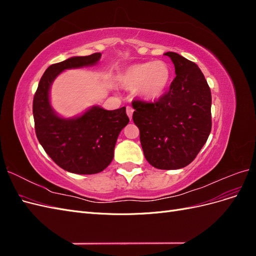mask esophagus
Listing matches in <instances>:
<instances>
[{
  "label": "esophagus",
  "mask_w": 256,
  "mask_h": 256,
  "mask_svg": "<svg viewBox=\"0 0 256 256\" xmlns=\"http://www.w3.org/2000/svg\"><path fill=\"white\" fill-rule=\"evenodd\" d=\"M126 112H127V115H128V118L131 120V118H132V114H134V109H132V108H131V106H127L126 108Z\"/></svg>",
  "instance_id": "obj_1"
}]
</instances>
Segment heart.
Here are the masks:
<instances>
[{
    "label": "heart",
    "mask_w": 256,
    "mask_h": 256,
    "mask_svg": "<svg viewBox=\"0 0 256 256\" xmlns=\"http://www.w3.org/2000/svg\"><path fill=\"white\" fill-rule=\"evenodd\" d=\"M170 80L171 68L164 60L146 62L128 66L120 76V82L127 88L136 90L145 100H156L164 94Z\"/></svg>",
    "instance_id": "heart-1"
}]
</instances>
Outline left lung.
Segmentation results:
<instances>
[{
    "mask_svg": "<svg viewBox=\"0 0 256 256\" xmlns=\"http://www.w3.org/2000/svg\"><path fill=\"white\" fill-rule=\"evenodd\" d=\"M176 76L154 102L134 100L132 120L140 130L144 156L154 168L177 170L196 159L212 130V92L193 62L166 52Z\"/></svg>",
    "mask_w": 256,
    "mask_h": 256,
    "instance_id": "8db88e82",
    "label": "left lung"
}]
</instances>
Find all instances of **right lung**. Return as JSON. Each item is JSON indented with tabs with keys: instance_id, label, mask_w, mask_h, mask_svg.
Masks as SVG:
<instances>
[{
	"instance_id": "right-lung-1",
	"label": "right lung",
	"mask_w": 256,
	"mask_h": 256,
	"mask_svg": "<svg viewBox=\"0 0 256 256\" xmlns=\"http://www.w3.org/2000/svg\"><path fill=\"white\" fill-rule=\"evenodd\" d=\"M102 53L74 56L47 68L33 99L35 132L48 156L65 171L96 174L111 164L122 129L129 122L126 108L108 111L92 106L74 118H62L50 106L53 80L65 69L97 64Z\"/></svg>"
}]
</instances>
